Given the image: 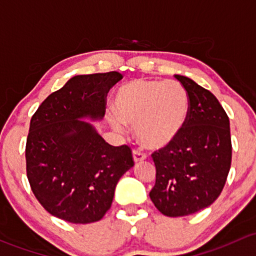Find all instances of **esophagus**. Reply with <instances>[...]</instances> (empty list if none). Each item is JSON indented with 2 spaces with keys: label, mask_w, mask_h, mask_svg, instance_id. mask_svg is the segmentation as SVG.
<instances>
[{
  "label": "esophagus",
  "mask_w": 256,
  "mask_h": 256,
  "mask_svg": "<svg viewBox=\"0 0 256 256\" xmlns=\"http://www.w3.org/2000/svg\"><path fill=\"white\" fill-rule=\"evenodd\" d=\"M146 155L144 154V152H142L140 150H136V149L133 150V159L136 162H143V160H146Z\"/></svg>",
  "instance_id": "34e87169"
}]
</instances>
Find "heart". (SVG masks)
<instances>
[{
    "mask_svg": "<svg viewBox=\"0 0 256 256\" xmlns=\"http://www.w3.org/2000/svg\"><path fill=\"white\" fill-rule=\"evenodd\" d=\"M117 117L110 124L124 132V124L136 127L139 143L160 149L172 143L182 132L190 110V97L178 81L134 80L118 88L114 97Z\"/></svg>",
    "mask_w": 256,
    "mask_h": 256,
    "instance_id": "heart-1",
    "label": "heart"
}]
</instances>
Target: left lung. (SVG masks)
<instances>
[{"mask_svg": "<svg viewBox=\"0 0 256 256\" xmlns=\"http://www.w3.org/2000/svg\"><path fill=\"white\" fill-rule=\"evenodd\" d=\"M190 97L180 136L152 154L156 180L149 196L168 217H182L213 204L232 162L229 118L214 94L186 76L175 75Z\"/></svg>", "mask_w": 256, "mask_h": 256, "instance_id": "1", "label": "left lung"}]
</instances>
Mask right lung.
<instances>
[{
  "label": "right lung",
  "mask_w": 256,
  "mask_h": 256,
  "mask_svg": "<svg viewBox=\"0 0 256 256\" xmlns=\"http://www.w3.org/2000/svg\"><path fill=\"white\" fill-rule=\"evenodd\" d=\"M122 74L78 75L50 94L30 120L27 178L50 214L75 224L97 222L112 204L117 182L134 162L128 146H110L81 118L102 120L110 88Z\"/></svg>",
  "instance_id": "obj_1"
}]
</instances>
